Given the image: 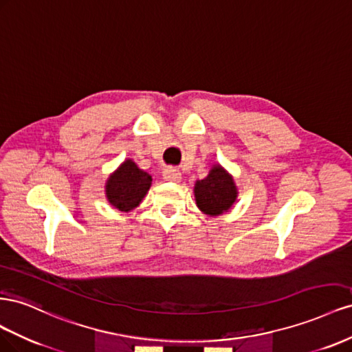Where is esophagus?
Wrapping results in <instances>:
<instances>
[{
	"instance_id": "34e87169",
	"label": "esophagus",
	"mask_w": 352,
	"mask_h": 352,
	"mask_svg": "<svg viewBox=\"0 0 352 352\" xmlns=\"http://www.w3.org/2000/svg\"><path fill=\"white\" fill-rule=\"evenodd\" d=\"M164 178L166 182H173V183H178L182 179V173L175 168H165L164 169Z\"/></svg>"
}]
</instances>
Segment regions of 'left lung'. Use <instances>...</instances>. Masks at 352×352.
I'll return each instance as SVG.
<instances>
[{"mask_svg":"<svg viewBox=\"0 0 352 352\" xmlns=\"http://www.w3.org/2000/svg\"><path fill=\"white\" fill-rule=\"evenodd\" d=\"M195 199L197 208L206 215L218 217L228 212L237 199L233 177L221 165H214L208 177L196 182Z\"/></svg>","mask_w":352,"mask_h":352,"instance_id":"obj_1","label":"left lung"}]
</instances>
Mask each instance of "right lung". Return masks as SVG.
Listing matches in <instances>:
<instances>
[{
    "mask_svg": "<svg viewBox=\"0 0 352 352\" xmlns=\"http://www.w3.org/2000/svg\"><path fill=\"white\" fill-rule=\"evenodd\" d=\"M150 186L152 177L140 169L131 159H126L107 178L106 197L120 212H129L142 204Z\"/></svg>",
    "mask_w": 352,
    "mask_h": 352,
    "instance_id": "1",
    "label": "right lung"
}]
</instances>
